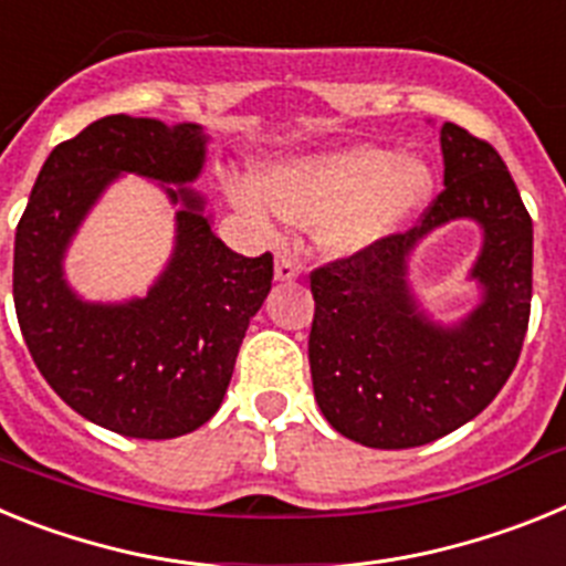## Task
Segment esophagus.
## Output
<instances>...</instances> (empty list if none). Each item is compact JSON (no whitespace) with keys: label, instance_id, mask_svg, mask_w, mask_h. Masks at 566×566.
Returning a JSON list of instances; mask_svg holds the SVG:
<instances>
[{"label":"esophagus","instance_id":"34e87169","mask_svg":"<svg viewBox=\"0 0 566 566\" xmlns=\"http://www.w3.org/2000/svg\"><path fill=\"white\" fill-rule=\"evenodd\" d=\"M300 274V263L294 254L277 252V260H274V277L277 280H294Z\"/></svg>","mask_w":566,"mask_h":566}]
</instances>
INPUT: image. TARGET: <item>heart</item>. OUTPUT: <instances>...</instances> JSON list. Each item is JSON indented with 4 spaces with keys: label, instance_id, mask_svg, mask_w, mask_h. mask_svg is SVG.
<instances>
[{
    "label": "heart",
    "instance_id": "obj_1",
    "mask_svg": "<svg viewBox=\"0 0 566 566\" xmlns=\"http://www.w3.org/2000/svg\"><path fill=\"white\" fill-rule=\"evenodd\" d=\"M428 192L431 169L417 158L348 147L280 164L260 187L238 184L234 203L260 229L283 214L294 223H319V240L332 252H359L391 232Z\"/></svg>",
    "mask_w": 566,
    "mask_h": 566
}]
</instances>
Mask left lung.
<instances>
[{"label": "left lung", "instance_id": "8db88e82", "mask_svg": "<svg viewBox=\"0 0 566 566\" xmlns=\"http://www.w3.org/2000/svg\"><path fill=\"white\" fill-rule=\"evenodd\" d=\"M444 189L405 232L314 269L308 334L314 399L345 439L402 451L462 428L488 408L522 354L533 297V221L502 155L444 122ZM483 223L474 276L485 297L464 324L433 327L403 283V260L431 228Z\"/></svg>", "mask_w": 566, "mask_h": 566}]
</instances>
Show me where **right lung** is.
I'll return each mask as SVG.
<instances>
[{"label":"right lung","mask_w":566,"mask_h":566,"mask_svg":"<svg viewBox=\"0 0 566 566\" xmlns=\"http://www.w3.org/2000/svg\"><path fill=\"white\" fill-rule=\"evenodd\" d=\"M203 144L198 124L98 118L48 155L17 227L13 303L30 357L73 411L122 437L175 439L214 417L274 258L232 252L189 187H167L181 203L175 254L144 300L82 303L62 277L64 249L118 172L187 184Z\"/></svg>","instance_id":"right-lung-1"}]
</instances>
